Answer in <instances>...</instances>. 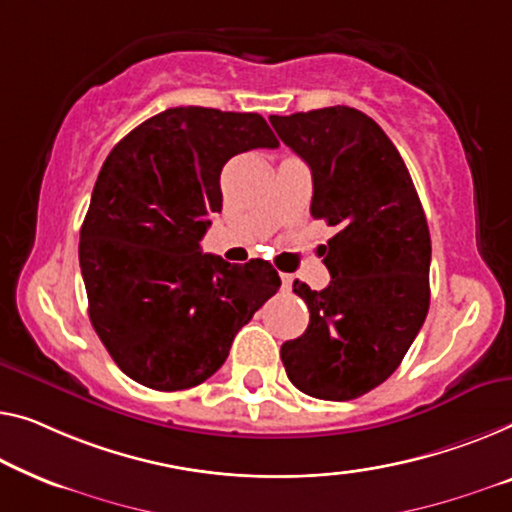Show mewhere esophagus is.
I'll return each instance as SVG.
<instances>
[{
	"instance_id": "1",
	"label": "esophagus",
	"mask_w": 512,
	"mask_h": 512,
	"mask_svg": "<svg viewBox=\"0 0 512 512\" xmlns=\"http://www.w3.org/2000/svg\"><path fill=\"white\" fill-rule=\"evenodd\" d=\"M282 289H285V292H289V289H292V282H294V276H289V273H282Z\"/></svg>"
}]
</instances>
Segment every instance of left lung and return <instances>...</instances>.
<instances>
[{
  "instance_id": "1",
  "label": "left lung",
  "mask_w": 512,
  "mask_h": 512,
  "mask_svg": "<svg viewBox=\"0 0 512 512\" xmlns=\"http://www.w3.org/2000/svg\"><path fill=\"white\" fill-rule=\"evenodd\" d=\"M271 126L312 172V218L335 227L329 287L294 282L310 324L280 349L292 384L319 400H354L393 375L430 308V230L407 165L361 110L335 105Z\"/></svg>"
}]
</instances>
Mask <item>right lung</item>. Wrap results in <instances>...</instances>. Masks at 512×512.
I'll list each match as a JSON object with an SVG mask.
<instances>
[{
  "label": "right lung",
  "mask_w": 512,
  "mask_h": 512,
  "mask_svg": "<svg viewBox=\"0 0 512 512\" xmlns=\"http://www.w3.org/2000/svg\"><path fill=\"white\" fill-rule=\"evenodd\" d=\"M276 147L262 114L188 105L147 119L105 158L80 230V269L91 326L137 384H202L278 292L264 259L230 264L200 250L207 216L223 209L227 160Z\"/></svg>",
  "instance_id": "1"
}]
</instances>
